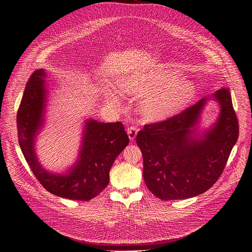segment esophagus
<instances>
[{
    "label": "esophagus",
    "mask_w": 252,
    "mask_h": 252,
    "mask_svg": "<svg viewBox=\"0 0 252 252\" xmlns=\"http://www.w3.org/2000/svg\"><path fill=\"white\" fill-rule=\"evenodd\" d=\"M136 133H137V128L135 126H130L127 128V134L130 140H133L135 138Z\"/></svg>",
    "instance_id": "esophagus-1"
}]
</instances>
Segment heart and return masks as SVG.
I'll list each match as a JSON object with an SVG mask.
<instances>
[{
    "label": "heart",
    "instance_id": "1",
    "mask_svg": "<svg viewBox=\"0 0 252 252\" xmlns=\"http://www.w3.org/2000/svg\"><path fill=\"white\" fill-rule=\"evenodd\" d=\"M173 71H158L147 77H132L124 85V91L135 95L146 94L140 101V112L150 121L167 119L181 112L195 94L189 82H178Z\"/></svg>",
    "mask_w": 252,
    "mask_h": 252
}]
</instances>
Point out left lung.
Masks as SVG:
<instances>
[{"mask_svg":"<svg viewBox=\"0 0 252 252\" xmlns=\"http://www.w3.org/2000/svg\"><path fill=\"white\" fill-rule=\"evenodd\" d=\"M220 105L218 122L200 138L194 135L203 106L195 104L165 121L146 125L136 135L143 158V178L159 199L196 196L209 189L221 175L238 137V121L229 90L212 94Z\"/></svg>","mask_w":252,"mask_h":252,"instance_id":"1","label":"left lung"}]
</instances>
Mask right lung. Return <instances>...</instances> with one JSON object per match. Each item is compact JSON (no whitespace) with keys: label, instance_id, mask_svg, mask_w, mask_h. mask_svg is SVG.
<instances>
[{"label":"right lung","instance_id":"obj_1","mask_svg":"<svg viewBox=\"0 0 252 252\" xmlns=\"http://www.w3.org/2000/svg\"><path fill=\"white\" fill-rule=\"evenodd\" d=\"M45 77L44 69L34 70L26 85L17 114L19 145L32 173L49 192L68 199L90 200L109 185L110 169L129 138L121 122L87 121L77 163L66 174H54L44 169L35 156L34 138L44 123Z\"/></svg>","mask_w":252,"mask_h":252}]
</instances>
